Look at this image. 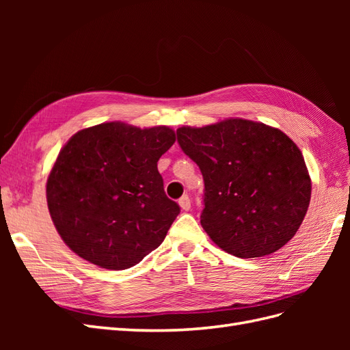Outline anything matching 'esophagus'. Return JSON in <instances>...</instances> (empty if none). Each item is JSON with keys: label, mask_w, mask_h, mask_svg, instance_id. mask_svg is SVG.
Wrapping results in <instances>:
<instances>
[{"label": "esophagus", "mask_w": 350, "mask_h": 350, "mask_svg": "<svg viewBox=\"0 0 350 350\" xmlns=\"http://www.w3.org/2000/svg\"><path fill=\"white\" fill-rule=\"evenodd\" d=\"M178 203H179V206H181V208L185 210V211L191 208V200H189L188 196H183L181 198H179Z\"/></svg>", "instance_id": "obj_1"}]
</instances>
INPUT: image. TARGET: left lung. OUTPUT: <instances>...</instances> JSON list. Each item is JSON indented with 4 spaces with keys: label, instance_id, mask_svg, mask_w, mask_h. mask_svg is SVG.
<instances>
[{
    "label": "left lung",
    "instance_id": "obj_1",
    "mask_svg": "<svg viewBox=\"0 0 350 350\" xmlns=\"http://www.w3.org/2000/svg\"><path fill=\"white\" fill-rule=\"evenodd\" d=\"M183 152L204 179L201 226L241 258L269 256L299 229L311 200L301 150L266 124L230 118L176 130Z\"/></svg>",
    "mask_w": 350,
    "mask_h": 350
}]
</instances>
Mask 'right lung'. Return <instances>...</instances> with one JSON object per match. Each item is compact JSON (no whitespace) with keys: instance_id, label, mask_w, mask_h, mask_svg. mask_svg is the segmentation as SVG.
Here are the masks:
<instances>
[{"instance_id":"right-lung-1","label":"right lung","mask_w":350,"mask_h":350,"mask_svg":"<svg viewBox=\"0 0 350 350\" xmlns=\"http://www.w3.org/2000/svg\"><path fill=\"white\" fill-rule=\"evenodd\" d=\"M175 143L169 126L105 122L74 134L48 176L52 221L70 250L108 270L139 264L179 215L157 161Z\"/></svg>"}]
</instances>
